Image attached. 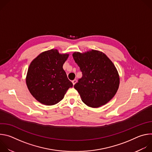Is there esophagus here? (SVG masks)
<instances>
[{
    "mask_svg": "<svg viewBox=\"0 0 152 152\" xmlns=\"http://www.w3.org/2000/svg\"><path fill=\"white\" fill-rule=\"evenodd\" d=\"M76 82H77V80H76V79H75V80H72V83H73V85H75V84Z\"/></svg>",
    "mask_w": 152,
    "mask_h": 152,
    "instance_id": "1",
    "label": "esophagus"
}]
</instances>
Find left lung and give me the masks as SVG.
I'll use <instances>...</instances> for the list:
<instances>
[{
  "label": "left lung",
  "mask_w": 152,
  "mask_h": 152,
  "mask_svg": "<svg viewBox=\"0 0 152 152\" xmlns=\"http://www.w3.org/2000/svg\"><path fill=\"white\" fill-rule=\"evenodd\" d=\"M82 77L74 85L82 101L88 106L99 107L109 102L115 95L120 84L118 71L104 53L91 50L73 53Z\"/></svg>",
  "instance_id": "obj_1"
}]
</instances>
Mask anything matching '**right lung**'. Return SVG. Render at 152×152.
Masks as SVG:
<instances>
[{"label": "right lung", "instance_id": "1", "mask_svg": "<svg viewBox=\"0 0 152 152\" xmlns=\"http://www.w3.org/2000/svg\"><path fill=\"white\" fill-rule=\"evenodd\" d=\"M69 54L57 49L41 53L31 62L26 77L28 88L39 103L51 106L62 100L73 83L62 68Z\"/></svg>", "mask_w": 152, "mask_h": 152}]
</instances>
